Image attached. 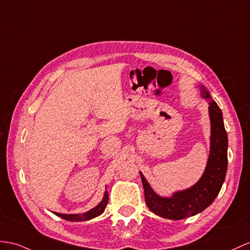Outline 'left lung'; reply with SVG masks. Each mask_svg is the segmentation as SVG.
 <instances>
[{"mask_svg":"<svg viewBox=\"0 0 250 250\" xmlns=\"http://www.w3.org/2000/svg\"><path fill=\"white\" fill-rule=\"evenodd\" d=\"M201 88L203 98L211 99L207 89L202 86ZM209 104L211 146L207 167L201 180L193 187L176 192L172 197H162L152 190L145 176L140 173L146 206L152 212L165 219L183 220L202 212L214 201L225 181L228 164L227 132L224 126L221 108L213 100Z\"/></svg>","mask_w":250,"mask_h":250,"instance_id":"left-lung-1","label":"left lung"}]
</instances>
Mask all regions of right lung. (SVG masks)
<instances>
[{"label":"right lung","mask_w":250,"mask_h":250,"mask_svg":"<svg viewBox=\"0 0 250 250\" xmlns=\"http://www.w3.org/2000/svg\"><path fill=\"white\" fill-rule=\"evenodd\" d=\"M107 201H108V193L107 191L104 192V200H102L97 206L95 208L91 209L86 213H83L82 215L80 214H62V213H55L56 215H58L62 219L66 220V221H73V222H80V221H87V220H91L93 217H96L100 215L102 212H104L106 205H107Z\"/></svg>","instance_id":"right-lung-1"}]
</instances>
